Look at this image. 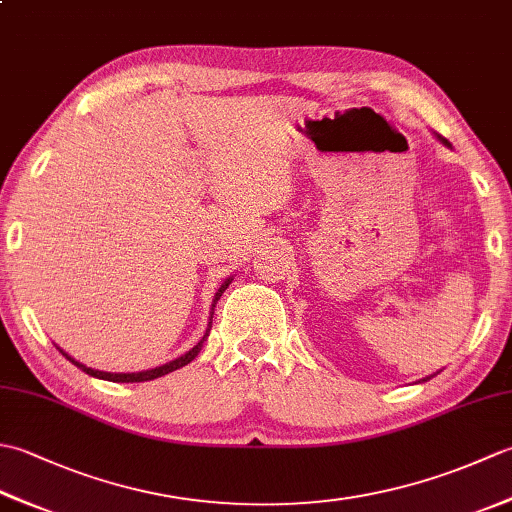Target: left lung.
Returning a JSON list of instances; mask_svg holds the SVG:
<instances>
[{"label":"left lung","instance_id":"8db88e82","mask_svg":"<svg viewBox=\"0 0 512 512\" xmlns=\"http://www.w3.org/2000/svg\"><path fill=\"white\" fill-rule=\"evenodd\" d=\"M444 143H447V140H444Z\"/></svg>","mask_w":512,"mask_h":512}]
</instances>
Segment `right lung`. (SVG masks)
I'll list each match as a JSON object with an SVG mask.
<instances>
[{
  "mask_svg": "<svg viewBox=\"0 0 512 512\" xmlns=\"http://www.w3.org/2000/svg\"><path fill=\"white\" fill-rule=\"evenodd\" d=\"M228 284H231V279H226L224 284H222V288L217 290V295H215V299H213V310H215V303L220 301V297H222V292L228 288ZM211 319H213V314H211ZM209 319V328H206V334L202 336V341L195 345V347H191V350L184 354V356H180V358H176V361H171V363H167V365H160V367H156V369H147V372H138V374H110V372H99V369H92V367H85V365H81L79 361H74L72 356H68L65 354L63 350H61V354L68 358L70 363H74L76 367L79 369H83L85 374H90V376H94V378H103V380H112V383H145V380H154V378H158V376H165V374H169V372H176V369H180V367H184V365H189L195 356H198V352L202 350V343L206 341V336H209V332H211V325H213V321Z\"/></svg>",
  "mask_w": 512,
  "mask_h": 512,
  "instance_id": "add662e5",
  "label": "right lung"
}]
</instances>
